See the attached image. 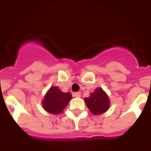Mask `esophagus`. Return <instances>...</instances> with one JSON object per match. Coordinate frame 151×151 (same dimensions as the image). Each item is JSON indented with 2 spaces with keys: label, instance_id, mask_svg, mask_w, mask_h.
Here are the masks:
<instances>
[{
  "label": "esophagus",
  "instance_id": "obj_1",
  "mask_svg": "<svg viewBox=\"0 0 151 151\" xmlns=\"http://www.w3.org/2000/svg\"><path fill=\"white\" fill-rule=\"evenodd\" d=\"M73 96L76 97H81V93H79V92H75V93H73Z\"/></svg>",
  "mask_w": 151,
  "mask_h": 151
}]
</instances>
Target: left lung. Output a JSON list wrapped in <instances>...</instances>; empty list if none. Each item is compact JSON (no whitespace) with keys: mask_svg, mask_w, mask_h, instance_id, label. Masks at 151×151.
Segmentation results:
<instances>
[{"mask_svg":"<svg viewBox=\"0 0 151 151\" xmlns=\"http://www.w3.org/2000/svg\"><path fill=\"white\" fill-rule=\"evenodd\" d=\"M85 102L94 115H100L107 111L110 104L109 96L101 88H97L88 97H85Z\"/></svg>","mask_w":151,"mask_h":151,"instance_id":"left-lung-1","label":"left lung"}]
</instances>
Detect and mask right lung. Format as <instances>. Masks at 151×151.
Here are the masks:
<instances>
[{
  "label": "right lung",
  "instance_id": "obj_1",
  "mask_svg": "<svg viewBox=\"0 0 151 151\" xmlns=\"http://www.w3.org/2000/svg\"><path fill=\"white\" fill-rule=\"evenodd\" d=\"M72 98L69 92H63L57 86H52L45 94L41 104L45 111L57 115L62 113Z\"/></svg>",
  "mask_w": 151,
  "mask_h": 151
}]
</instances>
